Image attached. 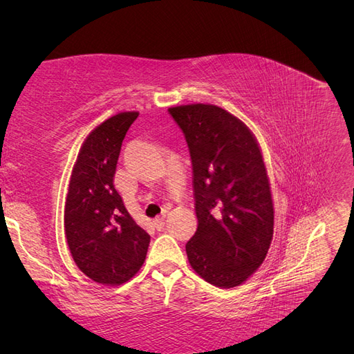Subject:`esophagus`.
I'll return each instance as SVG.
<instances>
[{
	"mask_svg": "<svg viewBox=\"0 0 354 354\" xmlns=\"http://www.w3.org/2000/svg\"><path fill=\"white\" fill-rule=\"evenodd\" d=\"M153 226H155V229H156L158 232H160V230H162V229L165 227V214H162V216L153 220Z\"/></svg>",
	"mask_w": 354,
	"mask_h": 354,
	"instance_id": "esophagus-1",
	"label": "esophagus"
}]
</instances>
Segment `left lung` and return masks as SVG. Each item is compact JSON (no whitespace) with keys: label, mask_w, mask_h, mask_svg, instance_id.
Segmentation results:
<instances>
[{"label":"left lung","mask_w":354,"mask_h":354,"mask_svg":"<svg viewBox=\"0 0 354 354\" xmlns=\"http://www.w3.org/2000/svg\"><path fill=\"white\" fill-rule=\"evenodd\" d=\"M185 133L194 168L198 229L189 263L218 288L246 282L273 239L274 208L259 142L238 116L209 103L168 109Z\"/></svg>","instance_id":"obj_1"}]
</instances>
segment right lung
Returning a JSON list of instances; mask_svg holds the SVG:
<instances>
[{
	"mask_svg": "<svg viewBox=\"0 0 354 354\" xmlns=\"http://www.w3.org/2000/svg\"><path fill=\"white\" fill-rule=\"evenodd\" d=\"M138 112H120L85 137L65 202V236L72 259L91 281L118 286L146 260L151 236L133 220L113 186L122 140Z\"/></svg>",
	"mask_w": 354,
	"mask_h": 354,
	"instance_id": "add662e5",
	"label": "right lung"
}]
</instances>
